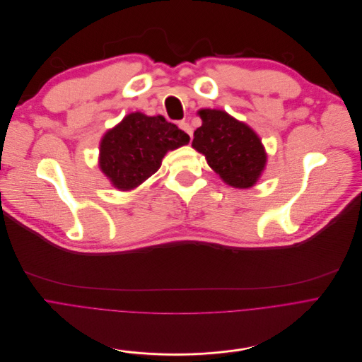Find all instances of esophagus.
<instances>
[{"label":"esophagus","instance_id":"obj_1","mask_svg":"<svg viewBox=\"0 0 362 362\" xmlns=\"http://www.w3.org/2000/svg\"><path fill=\"white\" fill-rule=\"evenodd\" d=\"M178 127H180L182 131H185L189 136H192V128H191V125H189L187 121H180V122H178Z\"/></svg>","mask_w":362,"mask_h":362}]
</instances>
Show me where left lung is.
Instances as JSON below:
<instances>
[{"label": "left lung", "instance_id": "left-lung-1", "mask_svg": "<svg viewBox=\"0 0 362 362\" xmlns=\"http://www.w3.org/2000/svg\"><path fill=\"white\" fill-rule=\"evenodd\" d=\"M202 125L194 131L192 148L234 188H250L261 177L267 154L259 136L221 110H199Z\"/></svg>", "mask_w": 362, "mask_h": 362}]
</instances>
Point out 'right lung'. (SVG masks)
I'll list each match as a JSON object with an SVG mask.
<instances>
[{"label":"right lung","instance_id":"1","mask_svg":"<svg viewBox=\"0 0 362 362\" xmlns=\"http://www.w3.org/2000/svg\"><path fill=\"white\" fill-rule=\"evenodd\" d=\"M189 135L163 115L128 114L100 144V168L111 184L128 191L158 171L168 151L187 146Z\"/></svg>","mask_w":362,"mask_h":362}]
</instances>
